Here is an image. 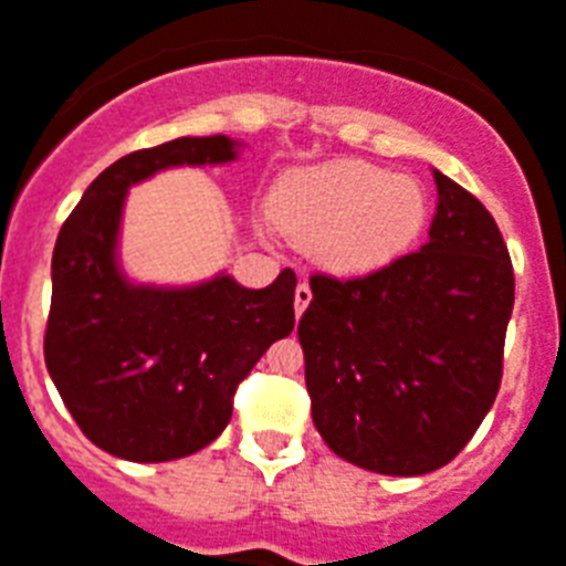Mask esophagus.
Segmentation results:
<instances>
[{
    "label": "esophagus",
    "mask_w": 566,
    "mask_h": 566,
    "mask_svg": "<svg viewBox=\"0 0 566 566\" xmlns=\"http://www.w3.org/2000/svg\"><path fill=\"white\" fill-rule=\"evenodd\" d=\"M310 301H313V289H310V283L304 280V283H297L295 286V315H304Z\"/></svg>",
    "instance_id": "esophagus-1"
}]
</instances>
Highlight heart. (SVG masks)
<instances>
[{
  "mask_svg": "<svg viewBox=\"0 0 566 566\" xmlns=\"http://www.w3.org/2000/svg\"><path fill=\"white\" fill-rule=\"evenodd\" d=\"M271 212L283 233L313 242L324 269L369 274L416 242L428 218V200L413 177L339 159L289 177L277 188Z\"/></svg>",
  "mask_w": 566,
  "mask_h": 566,
  "instance_id": "1",
  "label": "heart"
}]
</instances>
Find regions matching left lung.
Instances as JSON below:
<instances>
[{
    "mask_svg": "<svg viewBox=\"0 0 566 566\" xmlns=\"http://www.w3.org/2000/svg\"><path fill=\"white\" fill-rule=\"evenodd\" d=\"M428 242L366 277L315 274L297 322L313 422L333 454L380 475L446 467L502 384L514 269L493 214L433 170Z\"/></svg>",
    "mask_w": 566,
    "mask_h": 566,
    "instance_id": "left-lung-1",
    "label": "left lung"
}]
</instances>
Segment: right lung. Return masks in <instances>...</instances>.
Masks as SVG:
<instances>
[{"instance_id": "right-lung-1", "label": "right lung", "mask_w": 566, "mask_h": 566, "mask_svg": "<svg viewBox=\"0 0 566 566\" xmlns=\"http://www.w3.org/2000/svg\"><path fill=\"white\" fill-rule=\"evenodd\" d=\"M239 150L227 135H188L129 153L61 227L43 357L82 433L115 458L161 463L206 449L233 416L239 380L295 327L292 269L248 289L227 271L191 286L135 283L120 265L129 188L168 168L230 165Z\"/></svg>"}]
</instances>
